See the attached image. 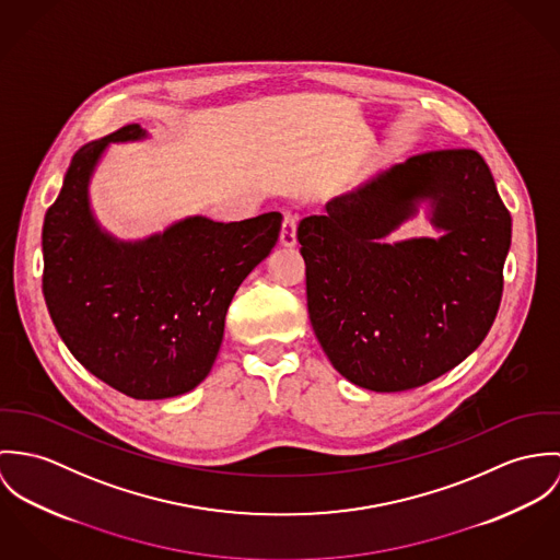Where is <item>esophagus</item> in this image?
<instances>
[{"instance_id":"34e87169","label":"esophagus","mask_w":560,"mask_h":560,"mask_svg":"<svg viewBox=\"0 0 560 560\" xmlns=\"http://www.w3.org/2000/svg\"><path fill=\"white\" fill-rule=\"evenodd\" d=\"M296 225H299V214L285 212L283 214V225H281V245L283 247H294L296 245Z\"/></svg>"}]
</instances>
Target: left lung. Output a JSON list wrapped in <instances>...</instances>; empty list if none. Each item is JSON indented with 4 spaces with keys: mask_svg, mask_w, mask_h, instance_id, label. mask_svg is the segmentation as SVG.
Instances as JSON below:
<instances>
[{
    "mask_svg": "<svg viewBox=\"0 0 560 560\" xmlns=\"http://www.w3.org/2000/svg\"><path fill=\"white\" fill-rule=\"evenodd\" d=\"M421 200L441 236L386 244ZM296 236L313 332L357 386H423L472 354L494 324L511 214L475 150L410 156L305 217Z\"/></svg>",
    "mask_w": 560,
    "mask_h": 560,
    "instance_id": "obj_1",
    "label": "left lung"
}]
</instances>
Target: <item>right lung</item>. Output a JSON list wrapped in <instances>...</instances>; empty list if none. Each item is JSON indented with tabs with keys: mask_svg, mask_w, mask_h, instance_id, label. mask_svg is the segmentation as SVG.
<instances>
[{
	"mask_svg": "<svg viewBox=\"0 0 560 560\" xmlns=\"http://www.w3.org/2000/svg\"><path fill=\"white\" fill-rule=\"evenodd\" d=\"M139 125L85 143L70 161L43 225V294L70 354L132 399L192 390L214 365L225 313L277 245L281 214L217 223L188 217L126 243L90 208V180L109 143L143 139Z\"/></svg>",
	"mask_w": 560,
	"mask_h": 560,
	"instance_id": "1",
	"label": "right lung"
}]
</instances>
